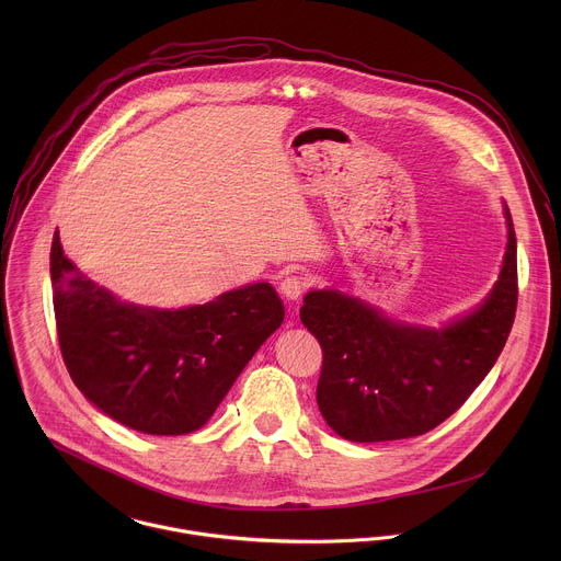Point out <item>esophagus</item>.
Here are the masks:
<instances>
[{
	"label": "esophagus",
	"instance_id": "esophagus-1",
	"mask_svg": "<svg viewBox=\"0 0 561 561\" xmlns=\"http://www.w3.org/2000/svg\"><path fill=\"white\" fill-rule=\"evenodd\" d=\"M278 289H280V294H283V298H287V300H300V296H302V291H305V278L298 276V274H287V276L280 280Z\"/></svg>",
	"mask_w": 561,
	"mask_h": 561
}]
</instances>
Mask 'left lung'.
Listing matches in <instances>:
<instances>
[{
	"mask_svg": "<svg viewBox=\"0 0 561 561\" xmlns=\"http://www.w3.org/2000/svg\"><path fill=\"white\" fill-rule=\"evenodd\" d=\"M507 243L499 278L480 305L440 328L385 316L339 289H311L300 320L323 352L318 405L345 440L421 436L451 416L496 363L514 323L516 236L503 203Z\"/></svg>",
	"mask_w": 561,
	"mask_h": 561,
	"instance_id": "obj_1",
	"label": "left lung"
}]
</instances>
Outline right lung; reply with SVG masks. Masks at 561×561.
<instances>
[{
    "label": "right lung",
    "mask_w": 561,
    "mask_h": 561,
    "mask_svg": "<svg viewBox=\"0 0 561 561\" xmlns=\"http://www.w3.org/2000/svg\"><path fill=\"white\" fill-rule=\"evenodd\" d=\"M51 285L60 350L76 387L110 419L153 436L203 427L285 320L270 283L183 309L123 302L81 274L58 231Z\"/></svg>",
    "instance_id": "1"
}]
</instances>
